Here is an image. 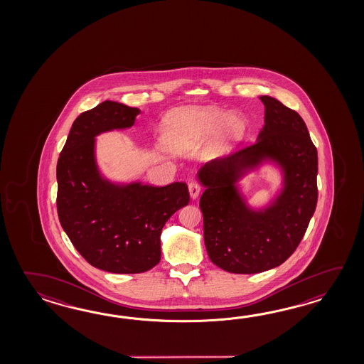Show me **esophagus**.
Here are the masks:
<instances>
[{
	"label": "esophagus",
	"instance_id": "34e87169",
	"mask_svg": "<svg viewBox=\"0 0 364 364\" xmlns=\"http://www.w3.org/2000/svg\"><path fill=\"white\" fill-rule=\"evenodd\" d=\"M188 191H190V196H191L193 199H196L198 195L200 193V185H199V182L191 181V182L188 183Z\"/></svg>",
	"mask_w": 364,
	"mask_h": 364
}]
</instances>
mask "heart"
<instances>
[{
    "mask_svg": "<svg viewBox=\"0 0 364 364\" xmlns=\"http://www.w3.org/2000/svg\"><path fill=\"white\" fill-rule=\"evenodd\" d=\"M164 140L171 151L183 152L220 132L225 143L238 140L246 132V121L216 108L186 109L164 122Z\"/></svg>",
    "mask_w": 364,
    "mask_h": 364,
    "instance_id": "1",
    "label": "heart"
}]
</instances>
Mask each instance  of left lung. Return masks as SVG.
Listing matches in <instances>:
<instances>
[{
  "mask_svg": "<svg viewBox=\"0 0 364 364\" xmlns=\"http://www.w3.org/2000/svg\"><path fill=\"white\" fill-rule=\"evenodd\" d=\"M255 143L201 168L204 243L212 263L230 273H260L279 267L299 246L317 203V149L302 117L271 96ZM277 161L286 188L264 213L247 208L233 183L242 170L262 159Z\"/></svg>",
  "mask_w": 364,
  "mask_h": 364,
  "instance_id": "8db88e82",
  "label": "left lung"
}]
</instances>
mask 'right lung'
I'll use <instances>...</instances> for the list:
<instances>
[{
    "label": "right lung",
    "instance_id": "obj_1",
    "mask_svg": "<svg viewBox=\"0 0 364 364\" xmlns=\"http://www.w3.org/2000/svg\"><path fill=\"white\" fill-rule=\"evenodd\" d=\"M139 112L109 100L83 112L71 126L57 163L61 226L88 263L112 273H143L159 264L164 225L190 201L185 182L117 186L101 178L95 136L130 127Z\"/></svg>",
    "mask_w": 364,
    "mask_h": 364
}]
</instances>
